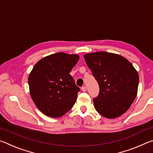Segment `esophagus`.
Returning a JSON list of instances; mask_svg holds the SVG:
<instances>
[{
    "mask_svg": "<svg viewBox=\"0 0 153 153\" xmlns=\"http://www.w3.org/2000/svg\"><path fill=\"white\" fill-rule=\"evenodd\" d=\"M81 90H82L83 92H86V87L85 86H82V88H81Z\"/></svg>",
    "mask_w": 153,
    "mask_h": 153,
    "instance_id": "1",
    "label": "esophagus"
}]
</instances>
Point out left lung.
Masks as SVG:
<instances>
[{
  "label": "left lung",
  "instance_id": "left-lung-1",
  "mask_svg": "<svg viewBox=\"0 0 153 153\" xmlns=\"http://www.w3.org/2000/svg\"><path fill=\"white\" fill-rule=\"evenodd\" d=\"M84 57L99 85V94L93 99L96 110L108 119L120 117L136 97L138 72L130 62L117 54L97 52Z\"/></svg>",
  "mask_w": 153,
  "mask_h": 153
}]
</instances>
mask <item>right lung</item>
I'll return each instance as SVG.
<instances>
[{
    "mask_svg": "<svg viewBox=\"0 0 153 153\" xmlns=\"http://www.w3.org/2000/svg\"><path fill=\"white\" fill-rule=\"evenodd\" d=\"M79 60L77 55L53 54L36 63L28 77L33 102L45 115L59 117L76 101L79 88L69 73Z\"/></svg>",
    "mask_w": 153,
    "mask_h": 153,
    "instance_id": "obj_1",
    "label": "right lung"
}]
</instances>
